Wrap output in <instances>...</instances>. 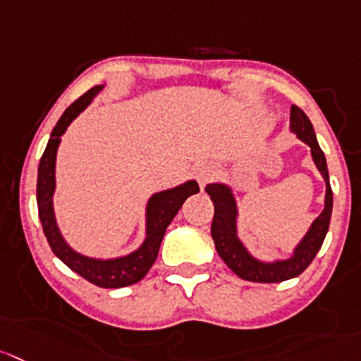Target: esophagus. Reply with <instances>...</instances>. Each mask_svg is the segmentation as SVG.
Here are the masks:
<instances>
[{
	"label": "esophagus",
	"instance_id": "esophagus-1",
	"mask_svg": "<svg viewBox=\"0 0 361 361\" xmlns=\"http://www.w3.org/2000/svg\"><path fill=\"white\" fill-rule=\"evenodd\" d=\"M197 180H198V184H200L202 188L205 186V184L209 183V180H211L212 177H214L216 175V171H214V168L212 166H209V164H200V166L197 168Z\"/></svg>",
	"mask_w": 361,
	"mask_h": 361
}]
</instances>
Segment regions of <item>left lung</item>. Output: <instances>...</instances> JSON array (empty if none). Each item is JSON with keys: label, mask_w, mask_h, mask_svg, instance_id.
<instances>
[{"label": "left lung", "mask_w": 361, "mask_h": 361, "mask_svg": "<svg viewBox=\"0 0 361 361\" xmlns=\"http://www.w3.org/2000/svg\"><path fill=\"white\" fill-rule=\"evenodd\" d=\"M290 131L310 147L312 159L315 166L321 171L322 178L326 183V197L324 209L321 214L314 219L305 238L298 243L293 255L289 259L274 260V262H264V260L255 259L252 253L246 250L241 239L238 238V202H235L234 193L226 184L214 183L207 184L205 191L211 197L214 204V218L211 225V235L214 239V246L218 255L221 257L223 262L234 271L239 278L248 281H257V283H278L290 278H296L310 266L312 260L315 259L317 252L324 243L326 234L329 228V219H331L333 209V193L329 186L328 166H326L324 152L319 147L315 131L308 116L298 106L290 108Z\"/></svg>", "instance_id": "8db88e82"}]
</instances>
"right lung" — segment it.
Segmentation results:
<instances>
[{
    "label": "right lung",
    "instance_id": "1",
    "mask_svg": "<svg viewBox=\"0 0 361 361\" xmlns=\"http://www.w3.org/2000/svg\"><path fill=\"white\" fill-rule=\"evenodd\" d=\"M102 88H104V85H97V87L90 88L87 94L81 95L78 101L72 102L65 109L63 115L60 116L56 126H54L39 164L37 205H39V218L40 223H42L44 234H46V239L54 255L65 266L71 267L74 273L83 276L85 280H88L94 286L102 287V289H120V287L133 286V283L140 281L149 273V269L157 259L161 241H163L168 225L175 218L178 209L183 207L186 198L198 193L200 188H198L197 180H188V183L180 184L177 188L154 193L149 198V202H147L145 241L142 243L138 250H135L129 255L116 257V259H94V257L78 253L67 245V241L63 239L56 225L53 209V195L54 186H56V180H54L56 152L58 147H60L61 136L67 131V127L71 126L72 120L94 101V97Z\"/></svg>",
    "mask_w": 361,
    "mask_h": 361
}]
</instances>
